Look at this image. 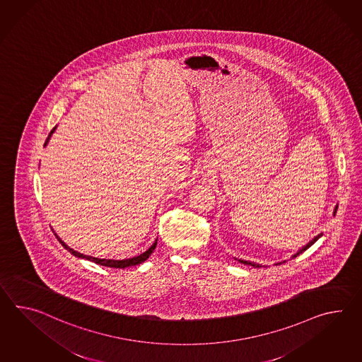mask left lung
<instances>
[{
  "mask_svg": "<svg viewBox=\"0 0 362 362\" xmlns=\"http://www.w3.org/2000/svg\"><path fill=\"white\" fill-rule=\"evenodd\" d=\"M336 212H337V206H336L335 214H336ZM320 237H322V234H319V235H317V237H315V238L313 239V240H311V242H309V243H308V245H306V246L303 247V248H302V250H300V252H303V251H306V250H308V248H309V247L311 246V245H314V243H315V242H317V239L320 238ZM300 252H298V254H300ZM298 254H296V255L293 256V257H296V256L298 255ZM239 262H240V263H245V264L252 265V267H259V264H255V263H248V262H243V260H239Z\"/></svg>",
  "mask_w": 362,
  "mask_h": 362,
  "instance_id": "8db88e82",
  "label": "left lung"
}]
</instances>
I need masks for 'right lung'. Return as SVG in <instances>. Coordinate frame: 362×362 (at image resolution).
I'll use <instances>...</instances> for the list:
<instances>
[{
	"instance_id": "1",
	"label": "right lung",
	"mask_w": 362,
	"mask_h": 362,
	"mask_svg": "<svg viewBox=\"0 0 362 362\" xmlns=\"http://www.w3.org/2000/svg\"><path fill=\"white\" fill-rule=\"evenodd\" d=\"M53 131H54V128H53L52 131L49 132L48 134V137H47V140H45V145H47V142L49 140V137H51V134H52ZM57 237V235H56ZM59 242L62 243V246L65 250H68L69 252H71V255L77 256V257H82V259H88L90 262H94V263H97V264L105 265V267H111V268H127V267H131V265L136 264H141L144 263L150 255H151V252L154 251V248L157 246V240L153 243V246L150 247L148 251H145L144 254L139 256H134V257H131V259H124V260H111V259H98V257H93V256L83 255V254H80V252H77V251H74L73 248L71 247L66 246L64 242H62V239L59 238Z\"/></svg>"
}]
</instances>
